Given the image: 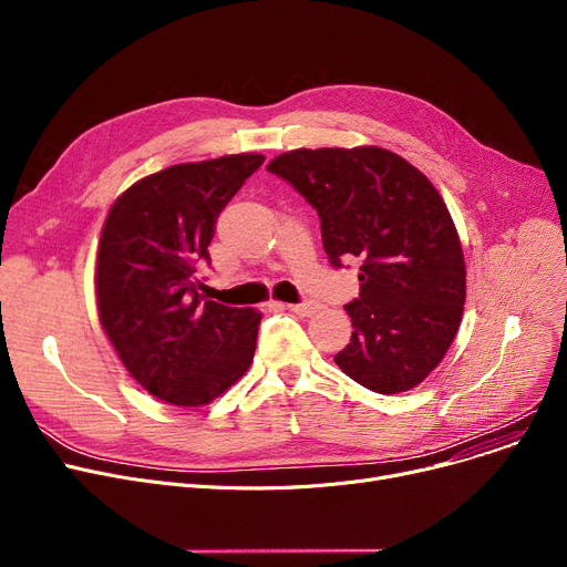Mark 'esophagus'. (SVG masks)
Returning a JSON list of instances; mask_svg holds the SVG:
<instances>
[{"label": "esophagus", "instance_id": "obj_1", "mask_svg": "<svg viewBox=\"0 0 567 567\" xmlns=\"http://www.w3.org/2000/svg\"><path fill=\"white\" fill-rule=\"evenodd\" d=\"M291 312H296V315H301V317H310V315H315L317 312V306L312 303V301H303V303H291V306H287Z\"/></svg>", "mask_w": 567, "mask_h": 567}]
</instances>
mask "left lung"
I'll list each match as a JSON object with an SVG mask.
<instances>
[{
    "mask_svg": "<svg viewBox=\"0 0 567 567\" xmlns=\"http://www.w3.org/2000/svg\"><path fill=\"white\" fill-rule=\"evenodd\" d=\"M299 190L321 223L329 261H361L344 306L351 342L338 368L365 389H415L457 336L466 268L455 223L430 178L379 146L296 148L266 167Z\"/></svg>",
    "mask_w": 567,
    "mask_h": 567,
    "instance_id": "left-lung-1",
    "label": "left lung"
}]
</instances>
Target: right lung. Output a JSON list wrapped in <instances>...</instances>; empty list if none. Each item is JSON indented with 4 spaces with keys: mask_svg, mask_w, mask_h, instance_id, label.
I'll return each mask as SVG.
<instances>
[{
    "mask_svg": "<svg viewBox=\"0 0 567 567\" xmlns=\"http://www.w3.org/2000/svg\"><path fill=\"white\" fill-rule=\"evenodd\" d=\"M264 163L236 154L140 178L116 197L96 259L105 336L131 377L174 406H202L241 379L255 355L261 312L199 293L197 261L227 202Z\"/></svg>",
    "mask_w": 567,
    "mask_h": 567,
    "instance_id": "right-lung-1",
    "label": "right lung"
}]
</instances>
